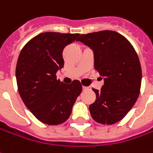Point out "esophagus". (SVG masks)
Masks as SVG:
<instances>
[{
  "label": "esophagus",
  "instance_id": "obj_1",
  "mask_svg": "<svg viewBox=\"0 0 153 153\" xmlns=\"http://www.w3.org/2000/svg\"><path fill=\"white\" fill-rule=\"evenodd\" d=\"M90 88L89 87H87V86H83V90H89Z\"/></svg>",
  "mask_w": 153,
  "mask_h": 153
}]
</instances>
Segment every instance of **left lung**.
<instances>
[{"instance_id":"1","label":"left lung","mask_w":153,"mask_h":153,"mask_svg":"<svg viewBox=\"0 0 153 153\" xmlns=\"http://www.w3.org/2000/svg\"><path fill=\"white\" fill-rule=\"evenodd\" d=\"M77 41L94 51V68L104 77L101 90L93 89L96 100L90 105V115L98 123L115 124L126 116L140 94L137 53L124 36L114 31L81 34Z\"/></svg>"}]
</instances>
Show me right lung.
<instances>
[{
    "label": "right lung",
    "instance_id": "1",
    "mask_svg": "<svg viewBox=\"0 0 153 153\" xmlns=\"http://www.w3.org/2000/svg\"><path fill=\"white\" fill-rule=\"evenodd\" d=\"M79 36V33H40L20 53L16 67L18 92L25 105L44 124L56 126L68 120L82 91L79 80L67 85L56 76L63 67V48Z\"/></svg>",
    "mask_w": 153,
    "mask_h": 153
}]
</instances>
